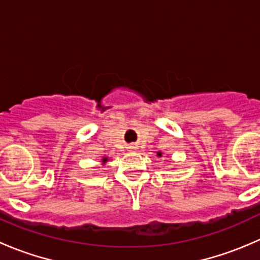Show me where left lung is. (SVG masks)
Here are the masks:
<instances>
[{"instance_id": "left-lung-1", "label": "left lung", "mask_w": 260, "mask_h": 260, "mask_svg": "<svg viewBox=\"0 0 260 260\" xmlns=\"http://www.w3.org/2000/svg\"><path fill=\"white\" fill-rule=\"evenodd\" d=\"M158 154H159V156H161V152H158Z\"/></svg>"}]
</instances>
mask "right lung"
Instances as JSON below:
<instances>
[{"label": "right lung", "mask_w": 260, "mask_h": 260, "mask_svg": "<svg viewBox=\"0 0 260 260\" xmlns=\"http://www.w3.org/2000/svg\"><path fill=\"white\" fill-rule=\"evenodd\" d=\"M103 161H107V158H103Z\"/></svg>", "instance_id": "obj_1"}]
</instances>
